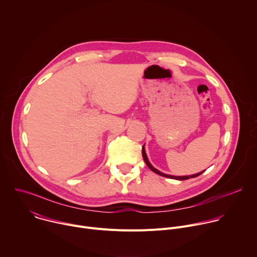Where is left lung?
<instances>
[{
  "mask_svg": "<svg viewBox=\"0 0 257 257\" xmlns=\"http://www.w3.org/2000/svg\"><path fill=\"white\" fill-rule=\"evenodd\" d=\"M142 157H143V160H144L145 164L148 165V167H149L153 172H155V173H157L158 175H161V176H163V177L170 178V179H176V180H187V179H189V178H195V177H197V176L201 175V174L204 172V171H203V172H201V173H198V174H195V175H191V176H181V177L171 176V175H167V174H164V173H162V172L158 171L157 169H155V168L151 165V163H150V162H149V160H148V157H146V154H145V151H144V146L142 148Z\"/></svg>",
  "mask_w": 257,
  "mask_h": 257,
  "instance_id": "8db88e82",
  "label": "left lung"
}]
</instances>
